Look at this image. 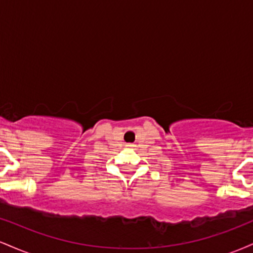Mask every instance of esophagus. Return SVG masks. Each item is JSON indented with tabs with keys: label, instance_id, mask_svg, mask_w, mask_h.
<instances>
[{
	"label": "esophagus",
	"instance_id": "esophagus-1",
	"mask_svg": "<svg viewBox=\"0 0 253 253\" xmlns=\"http://www.w3.org/2000/svg\"><path fill=\"white\" fill-rule=\"evenodd\" d=\"M127 146H128V147H133V146H134V145H133V144H128V145H127Z\"/></svg>",
	"mask_w": 253,
	"mask_h": 253
}]
</instances>
